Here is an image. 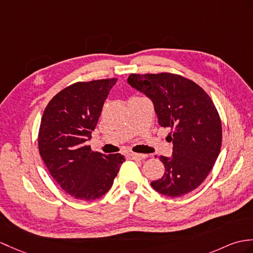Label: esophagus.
I'll list each match as a JSON object with an SVG mask.
<instances>
[{"instance_id":"obj_1","label":"esophagus","mask_w":253,"mask_h":253,"mask_svg":"<svg viewBox=\"0 0 253 253\" xmlns=\"http://www.w3.org/2000/svg\"><path fill=\"white\" fill-rule=\"evenodd\" d=\"M129 156H130L132 160H144V158L148 157L146 154H139V153H129Z\"/></svg>"}]
</instances>
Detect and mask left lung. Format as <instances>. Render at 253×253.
Here are the masks:
<instances>
[{"label":"left lung","instance_id":"obj_1","mask_svg":"<svg viewBox=\"0 0 253 253\" xmlns=\"http://www.w3.org/2000/svg\"><path fill=\"white\" fill-rule=\"evenodd\" d=\"M127 83L152 100L158 124L171 128L172 155L160 157L165 173L151 182L152 187L170 197L197 189L221 150V120L212 100L201 86L177 74H130Z\"/></svg>","mask_w":253,"mask_h":253}]
</instances>
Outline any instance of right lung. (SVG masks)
I'll return each mask as SVG.
<instances>
[{
    "label": "right lung",
    "instance_id": "1",
    "mask_svg": "<svg viewBox=\"0 0 253 253\" xmlns=\"http://www.w3.org/2000/svg\"><path fill=\"white\" fill-rule=\"evenodd\" d=\"M117 79L79 82L64 88L45 108L39 150L61 189L78 199L93 201L113 184L124 156L91 151V138L103 103Z\"/></svg>",
    "mask_w": 253,
    "mask_h": 253
}]
</instances>
